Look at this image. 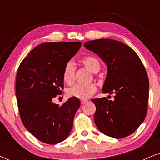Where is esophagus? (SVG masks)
I'll list each match as a JSON object with an SVG mask.
<instances>
[{
  "instance_id": "esophagus-1",
  "label": "esophagus",
  "mask_w": 160,
  "mask_h": 160,
  "mask_svg": "<svg viewBox=\"0 0 160 160\" xmlns=\"http://www.w3.org/2000/svg\"><path fill=\"white\" fill-rule=\"evenodd\" d=\"M87 102V100H81V103H82V105L85 104Z\"/></svg>"
}]
</instances>
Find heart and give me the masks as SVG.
Returning a JSON list of instances; mask_svg holds the SVG:
<instances>
[{
    "mask_svg": "<svg viewBox=\"0 0 160 160\" xmlns=\"http://www.w3.org/2000/svg\"><path fill=\"white\" fill-rule=\"evenodd\" d=\"M82 65L90 70L93 73H97L100 68L99 61L97 58L92 56H87L81 60ZM76 67L73 62L69 61L65 64L62 72V79L67 84H72L75 80ZM97 90L96 86L93 84L82 85L76 84L70 87L67 90V95L69 97L76 98L78 99H87L91 97Z\"/></svg>",
    "mask_w": 160,
    "mask_h": 160,
    "instance_id": "obj_1",
    "label": "heart"
}]
</instances>
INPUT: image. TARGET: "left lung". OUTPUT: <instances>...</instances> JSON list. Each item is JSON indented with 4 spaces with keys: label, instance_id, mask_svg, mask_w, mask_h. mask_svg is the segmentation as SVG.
<instances>
[{
    "label": "left lung",
    "instance_id": "1",
    "mask_svg": "<svg viewBox=\"0 0 160 160\" xmlns=\"http://www.w3.org/2000/svg\"><path fill=\"white\" fill-rule=\"evenodd\" d=\"M84 46L107 65L102 92L115 94L113 101L106 97L92 100L96 106V126L114 138L128 136L143 123L147 113L149 83L145 68L134 50L118 41L97 39Z\"/></svg>",
    "mask_w": 160,
    "mask_h": 160
}]
</instances>
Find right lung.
<instances>
[{"mask_svg":"<svg viewBox=\"0 0 160 160\" xmlns=\"http://www.w3.org/2000/svg\"><path fill=\"white\" fill-rule=\"evenodd\" d=\"M82 43L49 42L37 46L19 65L16 97L22 122L43 143L55 144L66 139L79 108L78 98H70L60 106L52 98L62 95V72Z\"/></svg>","mask_w":160,"mask_h":160,"instance_id":"right-lung-1","label":"right lung"}]
</instances>
